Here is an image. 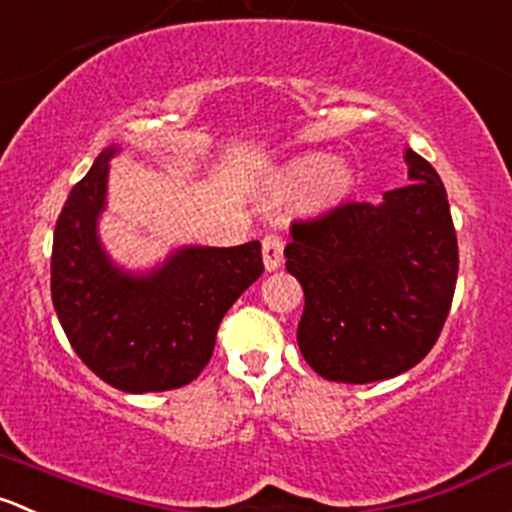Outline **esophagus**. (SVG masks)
I'll return each mask as SVG.
<instances>
[{
	"label": "esophagus",
	"instance_id": "1",
	"mask_svg": "<svg viewBox=\"0 0 512 512\" xmlns=\"http://www.w3.org/2000/svg\"><path fill=\"white\" fill-rule=\"evenodd\" d=\"M262 262L267 272H275L282 265V240L277 235H267L262 240Z\"/></svg>",
	"mask_w": 512,
	"mask_h": 512
}]
</instances>
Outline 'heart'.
<instances>
[{
    "label": "heart",
    "mask_w": 512,
    "mask_h": 512,
    "mask_svg": "<svg viewBox=\"0 0 512 512\" xmlns=\"http://www.w3.org/2000/svg\"><path fill=\"white\" fill-rule=\"evenodd\" d=\"M355 187V175L345 162H337L330 152H302L267 172L262 180V200L267 205L297 196L292 215L300 220H322L340 210Z\"/></svg>",
    "instance_id": "obj_1"
}]
</instances>
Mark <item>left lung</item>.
<instances>
[{"label": "left lung", "mask_w": 512, "mask_h": 512, "mask_svg": "<svg viewBox=\"0 0 512 512\" xmlns=\"http://www.w3.org/2000/svg\"><path fill=\"white\" fill-rule=\"evenodd\" d=\"M410 185L380 205L352 202L292 225L285 267L305 290L297 345L332 382L388 380L438 340L458 280L448 192L430 162L405 147Z\"/></svg>", "instance_id": "1"}]
</instances>
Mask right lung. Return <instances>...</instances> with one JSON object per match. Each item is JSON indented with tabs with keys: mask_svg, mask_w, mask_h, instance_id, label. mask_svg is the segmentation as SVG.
I'll use <instances>...</instances> for the list:
<instances>
[{
	"mask_svg": "<svg viewBox=\"0 0 512 512\" xmlns=\"http://www.w3.org/2000/svg\"><path fill=\"white\" fill-rule=\"evenodd\" d=\"M112 145L72 187L52 245V302L84 365L122 393H162L210 362L225 312L262 275L260 242L175 247L150 270L117 265L99 240Z\"/></svg>",
	"mask_w": 512,
	"mask_h": 512,
	"instance_id": "1",
	"label": "right lung"
}]
</instances>
